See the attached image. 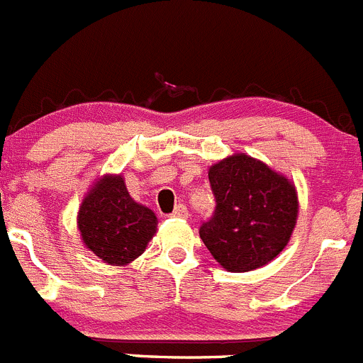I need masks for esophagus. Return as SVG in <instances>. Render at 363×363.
I'll return each mask as SVG.
<instances>
[{
  "label": "esophagus",
  "instance_id": "34e87169",
  "mask_svg": "<svg viewBox=\"0 0 363 363\" xmlns=\"http://www.w3.org/2000/svg\"><path fill=\"white\" fill-rule=\"evenodd\" d=\"M172 216H175V218H188V208H186L184 204L175 206V209H174V213H172Z\"/></svg>",
  "mask_w": 363,
  "mask_h": 363
}]
</instances>
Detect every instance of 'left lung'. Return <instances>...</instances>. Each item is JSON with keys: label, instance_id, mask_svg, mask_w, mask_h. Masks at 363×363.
Here are the masks:
<instances>
[{"label": "left lung", "instance_id": "1", "mask_svg": "<svg viewBox=\"0 0 363 363\" xmlns=\"http://www.w3.org/2000/svg\"><path fill=\"white\" fill-rule=\"evenodd\" d=\"M208 175L216 208L201 238L218 265L249 272L279 256L297 223L296 184L247 154L228 155Z\"/></svg>", "mask_w": 363, "mask_h": 363}]
</instances>
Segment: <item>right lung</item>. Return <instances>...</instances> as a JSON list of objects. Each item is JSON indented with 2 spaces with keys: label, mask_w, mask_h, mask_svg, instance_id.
<instances>
[{
  "label": "right lung",
  "mask_w": 363,
  "mask_h": 363,
  "mask_svg": "<svg viewBox=\"0 0 363 363\" xmlns=\"http://www.w3.org/2000/svg\"><path fill=\"white\" fill-rule=\"evenodd\" d=\"M82 242L107 265L123 267L140 258L157 231V216L130 197L121 175L93 182L77 215Z\"/></svg>",
  "instance_id": "obj_1"
}]
</instances>
